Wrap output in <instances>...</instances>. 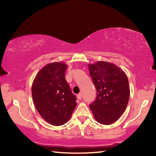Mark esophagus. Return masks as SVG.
<instances>
[{
  "label": "esophagus",
  "mask_w": 156,
  "mask_h": 156,
  "mask_svg": "<svg viewBox=\"0 0 156 156\" xmlns=\"http://www.w3.org/2000/svg\"><path fill=\"white\" fill-rule=\"evenodd\" d=\"M77 98H78V99L81 100V98H82V94H81V93L78 94L77 95Z\"/></svg>",
  "instance_id": "obj_1"
}]
</instances>
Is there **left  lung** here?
I'll list each match as a JSON object with an SVG mask.
<instances>
[{"mask_svg": "<svg viewBox=\"0 0 156 156\" xmlns=\"http://www.w3.org/2000/svg\"><path fill=\"white\" fill-rule=\"evenodd\" d=\"M88 67L97 91L96 100L89 107L98 122L110 125L127 106L130 96L128 78L120 68L110 62L99 61Z\"/></svg>", "mask_w": 156, "mask_h": 156, "instance_id": "1", "label": "left lung"}]
</instances>
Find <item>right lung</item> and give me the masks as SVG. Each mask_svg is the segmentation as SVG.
<instances>
[{
  "label": "right lung",
  "instance_id": "obj_1",
  "mask_svg": "<svg viewBox=\"0 0 156 156\" xmlns=\"http://www.w3.org/2000/svg\"><path fill=\"white\" fill-rule=\"evenodd\" d=\"M67 66L62 62L47 65L33 82L34 105L42 118L52 125H64L76 106V97L65 79Z\"/></svg>",
  "mask_w": 156,
  "mask_h": 156
}]
</instances>
